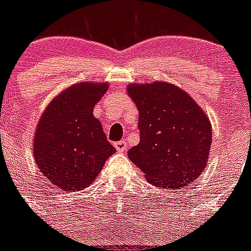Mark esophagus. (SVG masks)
Here are the masks:
<instances>
[{
    "label": "esophagus",
    "mask_w": 251,
    "mask_h": 251,
    "mask_svg": "<svg viewBox=\"0 0 251 251\" xmlns=\"http://www.w3.org/2000/svg\"><path fill=\"white\" fill-rule=\"evenodd\" d=\"M114 147H115V150L118 151L119 153L124 152V151L127 150V142H126V141L117 142V143H114Z\"/></svg>",
    "instance_id": "1"
}]
</instances>
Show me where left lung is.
Returning <instances> with one entry per match:
<instances>
[{"label": "left lung", "mask_w": 251, "mask_h": 251, "mask_svg": "<svg viewBox=\"0 0 251 251\" xmlns=\"http://www.w3.org/2000/svg\"><path fill=\"white\" fill-rule=\"evenodd\" d=\"M127 93L138 109L141 142L130 161L152 185L183 188L207 165L212 142L210 119L183 89L166 81L130 83Z\"/></svg>", "instance_id": "obj_1"}]
</instances>
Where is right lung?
Segmentation results:
<instances>
[{"label":"right lung","instance_id":"add662e5","mask_svg":"<svg viewBox=\"0 0 251 251\" xmlns=\"http://www.w3.org/2000/svg\"><path fill=\"white\" fill-rule=\"evenodd\" d=\"M108 86L94 81L68 86L40 117L32 145L35 163L60 190L74 192L92 185L115 152L93 115Z\"/></svg>","mask_w":251,"mask_h":251}]
</instances>
